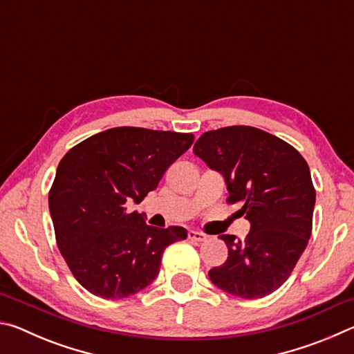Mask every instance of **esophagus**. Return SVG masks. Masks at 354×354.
Instances as JSON below:
<instances>
[{
    "label": "esophagus",
    "mask_w": 354,
    "mask_h": 354,
    "mask_svg": "<svg viewBox=\"0 0 354 354\" xmlns=\"http://www.w3.org/2000/svg\"><path fill=\"white\" fill-rule=\"evenodd\" d=\"M187 237L190 239L192 242H205L207 239L205 234H201V232H196V231H189Z\"/></svg>",
    "instance_id": "34e87169"
}]
</instances>
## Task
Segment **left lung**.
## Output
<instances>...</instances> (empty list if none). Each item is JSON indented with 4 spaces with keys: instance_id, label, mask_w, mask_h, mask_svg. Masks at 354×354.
Wrapping results in <instances>:
<instances>
[{
    "instance_id": "8db88e82",
    "label": "left lung",
    "mask_w": 354,
    "mask_h": 354,
    "mask_svg": "<svg viewBox=\"0 0 354 354\" xmlns=\"http://www.w3.org/2000/svg\"><path fill=\"white\" fill-rule=\"evenodd\" d=\"M194 153L223 173L227 205H241L251 230L243 241L221 234L227 259L209 270L231 295L262 298L283 286L313 232L315 189L308 162L279 137L253 127L207 131Z\"/></svg>"
}]
</instances>
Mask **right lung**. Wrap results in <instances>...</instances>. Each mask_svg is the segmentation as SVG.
Returning a JSON list of instances; mask_svg holds the SVG:
<instances>
[{
    "instance_id": "right-lung-1",
    "label": "right lung",
    "mask_w": 354,
    "mask_h": 354,
    "mask_svg": "<svg viewBox=\"0 0 354 354\" xmlns=\"http://www.w3.org/2000/svg\"><path fill=\"white\" fill-rule=\"evenodd\" d=\"M190 133L120 127L70 148L48 195L59 251L77 283L93 295L120 299L158 277L181 226H149L129 203L158 187L165 170L194 143Z\"/></svg>"
}]
</instances>
